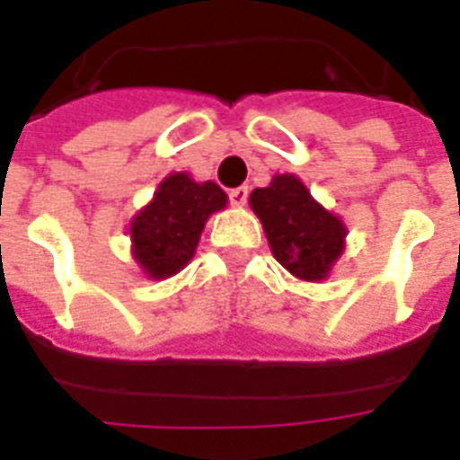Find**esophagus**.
<instances>
[{
  "instance_id": "obj_1",
  "label": "esophagus",
  "mask_w": 460,
  "mask_h": 460,
  "mask_svg": "<svg viewBox=\"0 0 460 460\" xmlns=\"http://www.w3.org/2000/svg\"><path fill=\"white\" fill-rule=\"evenodd\" d=\"M229 200L234 208H243L245 200H248V186H238L229 190Z\"/></svg>"
}]
</instances>
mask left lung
<instances>
[{
	"label": "left lung",
	"instance_id": "8db88e82",
	"mask_svg": "<svg viewBox=\"0 0 460 460\" xmlns=\"http://www.w3.org/2000/svg\"><path fill=\"white\" fill-rule=\"evenodd\" d=\"M272 255L301 281H324L346 251V224L314 200L298 176L274 173L267 188L251 193Z\"/></svg>",
	"mask_w": 460,
	"mask_h": 460
}]
</instances>
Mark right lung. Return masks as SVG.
I'll use <instances>...</instances> for the list:
<instances>
[{"instance_id":"1","label":"right lung","mask_w":460,"mask_h":460,"mask_svg":"<svg viewBox=\"0 0 460 460\" xmlns=\"http://www.w3.org/2000/svg\"><path fill=\"white\" fill-rule=\"evenodd\" d=\"M215 181H195L188 172L169 173L153 200L131 219V255L147 279L179 274L193 260L209 215L226 208Z\"/></svg>"}]
</instances>
